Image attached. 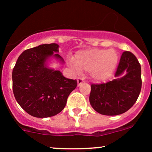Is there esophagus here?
<instances>
[{"instance_id": "obj_1", "label": "esophagus", "mask_w": 152, "mask_h": 152, "mask_svg": "<svg viewBox=\"0 0 152 152\" xmlns=\"http://www.w3.org/2000/svg\"><path fill=\"white\" fill-rule=\"evenodd\" d=\"M84 82V79H82V78H78V79H77V85H78V86H80L81 85H82V83H83Z\"/></svg>"}]
</instances>
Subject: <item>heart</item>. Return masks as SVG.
I'll return each instance as SVG.
<instances>
[{"label":"heart","mask_w":152,"mask_h":152,"mask_svg":"<svg viewBox=\"0 0 152 152\" xmlns=\"http://www.w3.org/2000/svg\"><path fill=\"white\" fill-rule=\"evenodd\" d=\"M118 60V54L114 49L93 48L76 52L72 67L77 72L90 71L93 80L103 82L112 76Z\"/></svg>","instance_id":"obj_1"}]
</instances>
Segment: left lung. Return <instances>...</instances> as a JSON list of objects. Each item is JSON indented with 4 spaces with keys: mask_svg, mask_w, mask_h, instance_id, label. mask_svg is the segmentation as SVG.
Here are the masks:
<instances>
[{
    "mask_svg": "<svg viewBox=\"0 0 152 152\" xmlns=\"http://www.w3.org/2000/svg\"><path fill=\"white\" fill-rule=\"evenodd\" d=\"M107 83L91 85L90 103L97 113L118 115L129 110L141 90V67L136 56L124 51L115 74Z\"/></svg>",
    "mask_w": 152,
    "mask_h": 152,
    "instance_id": "8db88e82",
    "label": "left lung"
}]
</instances>
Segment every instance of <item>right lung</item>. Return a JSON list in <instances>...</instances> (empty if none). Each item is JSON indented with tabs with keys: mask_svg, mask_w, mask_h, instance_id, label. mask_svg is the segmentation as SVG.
<instances>
[{
	"mask_svg": "<svg viewBox=\"0 0 152 152\" xmlns=\"http://www.w3.org/2000/svg\"><path fill=\"white\" fill-rule=\"evenodd\" d=\"M59 45L43 44L26 50L12 70V88L19 105L31 116L48 118L60 113L77 81L67 79L62 72L48 66L54 58L61 63Z\"/></svg>",
	"mask_w": 152,
	"mask_h": 152,
	"instance_id": "1",
	"label": "right lung"
}]
</instances>
